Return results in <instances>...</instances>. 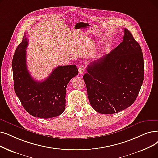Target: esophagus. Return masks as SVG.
<instances>
[{"mask_svg": "<svg viewBox=\"0 0 158 158\" xmlns=\"http://www.w3.org/2000/svg\"><path fill=\"white\" fill-rule=\"evenodd\" d=\"M85 70V66L83 65H81L79 67V72L80 74H83Z\"/></svg>", "mask_w": 158, "mask_h": 158, "instance_id": "34e87169", "label": "esophagus"}]
</instances>
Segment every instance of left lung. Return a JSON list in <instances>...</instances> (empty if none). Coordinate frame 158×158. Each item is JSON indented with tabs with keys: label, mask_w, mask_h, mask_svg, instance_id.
<instances>
[{
	"label": "left lung",
	"mask_w": 158,
	"mask_h": 158,
	"mask_svg": "<svg viewBox=\"0 0 158 158\" xmlns=\"http://www.w3.org/2000/svg\"><path fill=\"white\" fill-rule=\"evenodd\" d=\"M124 31L122 43L89 64L83 75L90 103L100 114L118 113L131 106L143 84L141 46L127 29Z\"/></svg>",
	"instance_id": "left-lung-1"
}]
</instances>
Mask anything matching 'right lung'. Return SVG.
<instances>
[{"label":"right lung","instance_id":"add662e5","mask_svg":"<svg viewBox=\"0 0 158 158\" xmlns=\"http://www.w3.org/2000/svg\"><path fill=\"white\" fill-rule=\"evenodd\" d=\"M28 43L25 33L13 57L15 94L24 109L34 117H56L64 110L66 88L70 81L78 74V69L75 65L59 66L45 80H35L27 68L26 49Z\"/></svg>","mask_w":158,"mask_h":158}]
</instances>
